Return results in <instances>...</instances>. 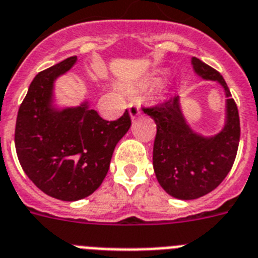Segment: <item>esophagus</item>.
Segmentation results:
<instances>
[{
	"label": "esophagus",
	"instance_id": "obj_1",
	"mask_svg": "<svg viewBox=\"0 0 258 258\" xmlns=\"http://www.w3.org/2000/svg\"><path fill=\"white\" fill-rule=\"evenodd\" d=\"M140 113H141V110H140L139 105L135 104V102H132V104L129 105V116H131V118L135 119L136 117L139 116Z\"/></svg>",
	"mask_w": 258,
	"mask_h": 258
}]
</instances>
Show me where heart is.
Wrapping results in <instances>:
<instances>
[{
	"instance_id": "obj_1",
	"label": "heart",
	"mask_w": 258,
	"mask_h": 258,
	"mask_svg": "<svg viewBox=\"0 0 258 258\" xmlns=\"http://www.w3.org/2000/svg\"><path fill=\"white\" fill-rule=\"evenodd\" d=\"M160 81H161V76H160V74H157V76L153 78V82H156V84H157V82H160Z\"/></svg>"
}]
</instances>
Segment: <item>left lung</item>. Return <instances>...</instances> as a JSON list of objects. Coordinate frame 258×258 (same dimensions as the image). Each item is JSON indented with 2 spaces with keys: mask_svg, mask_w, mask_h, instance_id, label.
I'll return each mask as SVG.
<instances>
[{
  "mask_svg": "<svg viewBox=\"0 0 258 258\" xmlns=\"http://www.w3.org/2000/svg\"><path fill=\"white\" fill-rule=\"evenodd\" d=\"M191 67L200 78L217 82L225 93V119L221 131L212 136L196 132L185 118L181 97L144 112L154 119L157 135L153 145V168L157 181L168 195L195 200L221 184L233 166L240 142V117L225 80L199 58Z\"/></svg>",
  "mask_w": 258,
  "mask_h": 258,
  "instance_id": "obj_1",
  "label": "left lung"
}]
</instances>
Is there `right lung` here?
Segmentation results:
<instances>
[{"label": "right lung", "mask_w": 258, "mask_h": 258, "mask_svg": "<svg viewBox=\"0 0 258 258\" xmlns=\"http://www.w3.org/2000/svg\"><path fill=\"white\" fill-rule=\"evenodd\" d=\"M76 62L77 57H69L37 74L20 106L14 133L26 176L45 195L62 201L85 199L98 189L117 142L132 125L127 110L106 121L88 100L77 106L55 104V81Z\"/></svg>", "instance_id": "right-lung-1"}]
</instances>
